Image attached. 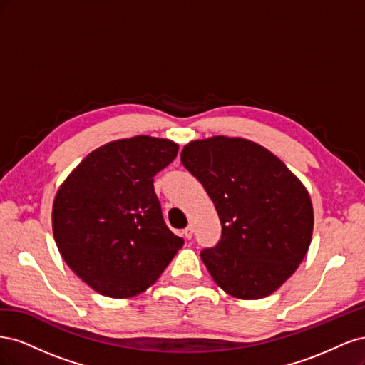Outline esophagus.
Wrapping results in <instances>:
<instances>
[{"mask_svg":"<svg viewBox=\"0 0 365 365\" xmlns=\"http://www.w3.org/2000/svg\"><path fill=\"white\" fill-rule=\"evenodd\" d=\"M182 235H184L185 239H192V236H193V227H192V225L187 227V228L182 231Z\"/></svg>","mask_w":365,"mask_h":365,"instance_id":"1","label":"esophagus"}]
</instances>
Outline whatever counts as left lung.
Masks as SVG:
<instances>
[{"label":"left lung","instance_id":"left-lung-1","mask_svg":"<svg viewBox=\"0 0 365 365\" xmlns=\"http://www.w3.org/2000/svg\"><path fill=\"white\" fill-rule=\"evenodd\" d=\"M181 163L222 224L217 245L201 251L216 284L242 300L277 291L311 245L314 208L306 187L272 152L245 138L190 141Z\"/></svg>","mask_w":365,"mask_h":365}]
</instances>
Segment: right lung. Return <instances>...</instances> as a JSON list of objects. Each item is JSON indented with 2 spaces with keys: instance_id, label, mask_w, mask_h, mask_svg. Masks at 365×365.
I'll return each mask as SVG.
<instances>
[{
  "instance_id": "1",
  "label": "right lung",
  "mask_w": 365,
  "mask_h": 365,
  "mask_svg": "<svg viewBox=\"0 0 365 365\" xmlns=\"http://www.w3.org/2000/svg\"><path fill=\"white\" fill-rule=\"evenodd\" d=\"M176 153L170 140H115L86 155L59 187L51 213L54 240L71 271L98 294H141L182 247L153 190V176Z\"/></svg>"
}]
</instances>
